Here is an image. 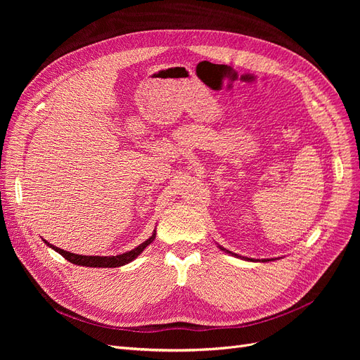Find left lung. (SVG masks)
Wrapping results in <instances>:
<instances>
[{
	"mask_svg": "<svg viewBox=\"0 0 360 360\" xmlns=\"http://www.w3.org/2000/svg\"><path fill=\"white\" fill-rule=\"evenodd\" d=\"M235 255H236V254H235ZM245 259H250V258H245Z\"/></svg>",
	"mask_w": 360,
	"mask_h": 360,
	"instance_id": "1",
	"label": "left lung"
}]
</instances>
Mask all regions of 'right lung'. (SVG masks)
Here are the masks:
<instances>
[{
    "instance_id": "1",
    "label": "right lung",
    "mask_w": 360,
    "mask_h": 360,
    "mask_svg": "<svg viewBox=\"0 0 360 360\" xmlns=\"http://www.w3.org/2000/svg\"><path fill=\"white\" fill-rule=\"evenodd\" d=\"M155 238H156V233L151 235L146 242L139 245V247L134 248L132 251H128L125 254H120V255H115V257H87V255H79V254H72V252L64 251V250H61L58 247H53V245H51L46 240H45V243L49 245V247L52 250H55L58 254H61L67 261H70L72 264H77V266H83V267H121V266H125V264L131 262L134 258H137L143 252V250L147 247V245H150L151 242L155 240Z\"/></svg>"
}]
</instances>
